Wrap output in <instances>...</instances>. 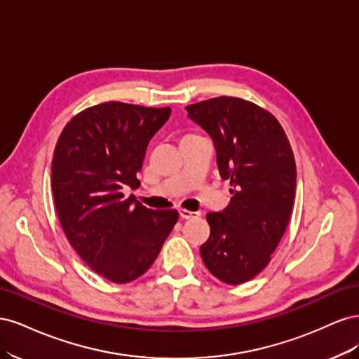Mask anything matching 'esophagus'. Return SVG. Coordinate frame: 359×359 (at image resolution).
Masks as SVG:
<instances>
[{"mask_svg": "<svg viewBox=\"0 0 359 359\" xmlns=\"http://www.w3.org/2000/svg\"><path fill=\"white\" fill-rule=\"evenodd\" d=\"M180 215H181V219H193V217H198L199 212L198 211H189L186 208H181L180 210Z\"/></svg>", "mask_w": 359, "mask_h": 359, "instance_id": "esophagus-1", "label": "esophagus"}]
</instances>
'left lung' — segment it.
Masks as SVG:
<instances>
[{"label":"left lung","mask_w":359,"mask_h":359,"mask_svg":"<svg viewBox=\"0 0 359 359\" xmlns=\"http://www.w3.org/2000/svg\"><path fill=\"white\" fill-rule=\"evenodd\" d=\"M189 118L214 142L217 166L231 180V203L208 212L211 233L201 245L210 273L227 285L255 278L286 232L297 190V166L277 118L238 97L189 104Z\"/></svg>","instance_id":"left-lung-1"}]
</instances>
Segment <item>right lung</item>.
<instances>
[{"label":"right lung","instance_id":"right-lung-1","mask_svg":"<svg viewBox=\"0 0 359 359\" xmlns=\"http://www.w3.org/2000/svg\"><path fill=\"white\" fill-rule=\"evenodd\" d=\"M170 107L106 102L74 115L52 158V193L61 227L83 262L112 283H130L154 264L177 210H149L126 198L140 186L147 147Z\"/></svg>","mask_w":359,"mask_h":359}]
</instances>
